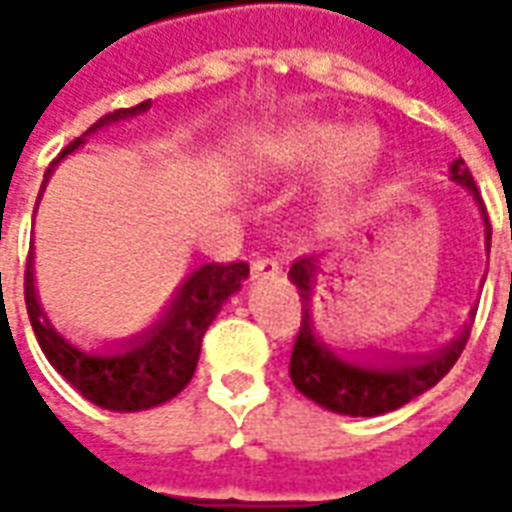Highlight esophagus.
<instances>
[{"instance_id":"34e87169","label":"esophagus","mask_w":512,"mask_h":512,"mask_svg":"<svg viewBox=\"0 0 512 512\" xmlns=\"http://www.w3.org/2000/svg\"><path fill=\"white\" fill-rule=\"evenodd\" d=\"M279 260L274 257H257L252 260V277H263V274H277L279 271Z\"/></svg>"}]
</instances>
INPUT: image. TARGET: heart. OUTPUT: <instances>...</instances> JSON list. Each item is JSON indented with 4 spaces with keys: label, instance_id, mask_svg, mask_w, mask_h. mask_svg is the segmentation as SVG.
Here are the masks:
<instances>
[{
    "label": "heart",
    "instance_id": "1",
    "mask_svg": "<svg viewBox=\"0 0 512 512\" xmlns=\"http://www.w3.org/2000/svg\"><path fill=\"white\" fill-rule=\"evenodd\" d=\"M244 158L246 169L263 180L301 178L323 166L307 216L326 224L373 183L384 158V136L373 126L348 128L304 117L257 134Z\"/></svg>",
    "mask_w": 512,
    "mask_h": 512
}]
</instances>
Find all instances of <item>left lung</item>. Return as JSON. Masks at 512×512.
<instances>
[{
	"label": "left lung",
	"instance_id": "1",
	"mask_svg": "<svg viewBox=\"0 0 512 512\" xmlns=\"http://www.w3.org/2000/svg\"><path fill=\"white\" fill-rule=\"evenodd\" d=\"M452 180L472 191L474 200L483 211L485 241H491V222L485 216V205L472 172L455 158L450 164ZM290 277L299 285L304 299L299 334L290 354V381L301 395L315 400L318 406L348 414V417H378L386 411L406 406L408 400L422 395L425 389L436 386L458 362L463 345L469 340L472 326H466L450 345H444L436 354L422 356H395V359H376L365 354H337L334 348L321 343V337L312 326L310 293L315 279V260L301 257L290 268Z\"/></svg>",
	"mask_w": 512,
	"mask_h": 512
}]
</instances>
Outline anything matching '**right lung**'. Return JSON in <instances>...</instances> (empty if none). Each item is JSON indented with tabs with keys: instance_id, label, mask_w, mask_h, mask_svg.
<instances>
[{
	"instance_id": "right-lung-1",
	"label": "right lung",
	"mask_w": 512,
	"mask_h": 512,
	"mask_svg": "<svg viewBox=\"0 0 512 512\" xmlns=\"http://www.w3.org/2000/svg\"><path fill=\"white\" fill-rule=\"evenodd\" d=\"M147 109H150V101H142L131 109H115L101 120H95L87 134L115 120L147 112ZM82 142L84 136L73 139L71 145L51 161V167ZM51 167L46 169V178ZM246 274H249V266L244 260L208 263L197 268L180 285L175 299L169 301L164 315L150 329L126 343L112 345L73 343L46 321L35 296V282H32V255L24 271V301H27L32 332L38 337L43 354L79 395L109 411H145V408L172 400L189 384L200 359L202 337L216 318V312L222 310L224 301L241 288Z\"/></svg>"
}]
</instances>
